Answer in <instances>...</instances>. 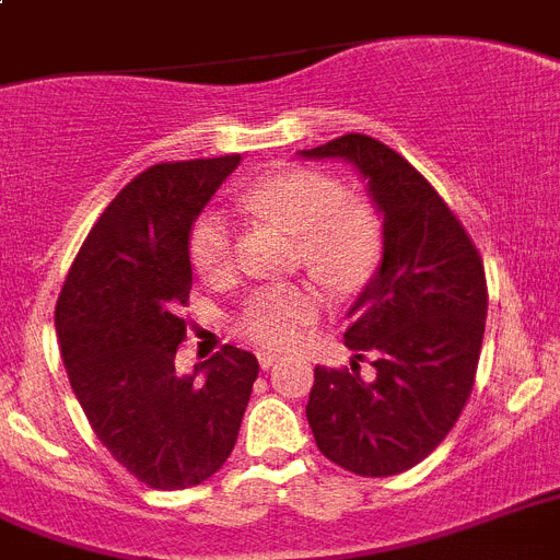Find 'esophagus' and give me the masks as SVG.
<instances>
[{
    "label": "esophagus",
    "mask_w": 560,
    "mask_h": 560,
    "mask_svg": "<svg viewBox=\"0 0 560 560\" xmlns=\"http://www.w3.org/2000/svg\"><path fill=\"white\" fill-rule=\"evenodd\" d=\"M257 360H260V368H271L277 360H280V353H275V351H260V353H257Z\"/></svg>",
    "instance_id": "1"
}]
</instances>
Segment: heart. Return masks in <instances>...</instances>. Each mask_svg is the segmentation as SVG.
<instances>
[{
  "mask_svg": "<svg viewBox=\"0 0 560 560\" xmlns=\"http://www.w3.org/2000/svg\"><path fill=\"white\" fill-rule=\"evenodd\" d=\"M243 203L252 212L300 234L305 266L334 289H348L374 271L382 255L376 214L346 186L317 170H289L248 186ZM195 271L209 283H226L237 271L234 226L221 209H203L186 237ZM319 294L305 283L260 285L234 317L243 337L266 348H289L317 317Z\"/></svg>",
  "mask_w": 560,
  "mask_h": 560,
  "instance_id": "1",
  "label": "heart"
}]
</instances>
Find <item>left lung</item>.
Here are the masks:
<instances>
[{"instance_id":"8db88e82","label":"left lung","mask_w":560,"mask_h":560,"mask_svg":"<svg viewBox=\"0 0 560 560\" xmlns=\"http://www.w3.org/2000/svg\"><path fill=\"white\" fill-rule=\"evenodd\" d=\"M346 158L385 214L382 266L348 312L351 368H314L305 405L319 453L357 476H396L436 451L472 394L487 319L479 248L442 195L388 143L348 132L303 150ZM375 365L374 377L359 362Z\"/></svg>"}]
</instances>
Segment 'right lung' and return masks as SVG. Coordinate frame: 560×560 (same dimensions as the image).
Wrapping results in <instances>:
<instances>
[{
	"label": "right lung",
	"mask_w": 560,
	"mask_h": 560,
	"mask_svg": "<svg viewBox=\"0 0 560 560\" xmlns=\"http://www.w3.org/2000/svg\"><path fill=\"white\" fill-rule=\"evenodd\" d=\"M241 155L166 161L109 200L56 303L67 380L118 465L152 490H186L232 456L255 353L223 346L175 374L192 289L189 226Z\"/></svg>",
	"instance_id": "1"
}]
</instances>
